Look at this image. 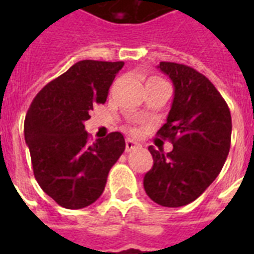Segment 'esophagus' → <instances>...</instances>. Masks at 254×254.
<instances>
[{
	"label": "esophagus",
	"instance_id": "34e87169",
	"mask_svg": "<svg viewBox=\"0 0 254 254\" xmlns=\"http://www.w3.org/2000/svg\"><path fill=\"white\" fill-rule=\"evenodd\" d=\"M125 147H127V152H129V151H132V149L138 148L140 145H138V143H136L134 140H132V138H127V143H125Z\"/></svg>",
	"mask_w": 254,
	"mask_h": 254
}]
</instances>
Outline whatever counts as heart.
<instances>
[{
    "label": "heart",
    "instance_id": "obj_1",
    "mask_svg": "<svg viewBox=\"0 0 254 254\" xmlns=\"http://www.w3.org/2000/svg\"><path fill=\"white\" fill-rule=\"evenodd\" d=\"M151 80H158V78H156V77H154V78H151Z\"/></svg>",
    "mask_w": 254,
    "mask_h": 254
}]
</instances>
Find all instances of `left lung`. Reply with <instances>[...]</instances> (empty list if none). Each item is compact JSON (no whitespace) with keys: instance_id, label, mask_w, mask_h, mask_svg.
<instances>
[{"instance_id":"left-lung-1","label":"left lung","mask_w":254,"mask_h":254,"mask_svg":"<svg viewBox=\"0 0 254 254\" xmlns=\"http://www.w3.org/2000/svg\"><path fill=\"white\" fill-rule=\"evenodd\" d=\"M158 67L174 85L167 121L158 130L173 143V151L149 147L154 166L144 176V189L156 204L177 208L194 201L219 176L230 151L231 116L204 74L176 63Z\"/></svg>"}]
</instances>
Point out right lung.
<instances>
[{
  "instance_id": "1",
  "label": "right lung",
  "mask_w": 254,
  "mask_h": 254,
  "mask_svg": "<svg viewBox=\"0 0 254 254\" xmlns=\"http://www.w3.org/2000/svg\"><path fill=\"white\" fill-rule=\"evenodd\" d=\"M124 63L84 60L45 85L24 121L34 176L42 190L67 209H80L103 193L109 171L125 149L120 132L88 143L84 122L105 103Z\"/></svg>"
}]
</instances>
